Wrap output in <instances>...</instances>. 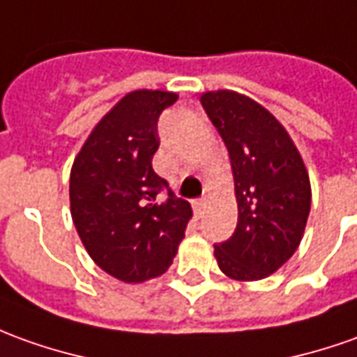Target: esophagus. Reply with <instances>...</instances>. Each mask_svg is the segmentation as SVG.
Segmentation results:
<instances>
[{"label":"esophagus","mask_w":357,"mask_h":357,"mask_svg":"<svg viewBox=\"0 0 357 357\" xmlns=\"http://www.w3.org/2000/svg\"><path fill=\"white\" fill-rule=\"evenodd\" d=\"M204 210H206V200H204V198L196 200V202H194V211H196V215H198V218H202Z\"/></svg>","instance_id":"34e87169"}]
</instances>
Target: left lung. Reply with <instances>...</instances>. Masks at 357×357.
<instances>
[{
    "label": "left lung",
    "mask_w": 357,
    "mask_h": 357,
    "mask_svg": "<svg viewBox=\"0 0 357 357\" xmlns=\"http://www.w3.org/2000/svg\"><path fill=\"white\" fill-rule=\"evenodd\" d=\"M200 102L229 151L239 208L233 235L213 245L218 264L233 280H262L301 243L311 210L309 174L284 126L257 100L215 91Z\"/></svg>",
    "instance_id": "left-lung-1"
}]
</instances>
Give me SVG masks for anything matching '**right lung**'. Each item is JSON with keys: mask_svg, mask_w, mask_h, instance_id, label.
Masks as SVG:
<instances>
[{"mask_svg": "<svg viewBox=\"0 0 357 357\" xmlns=\"http://www.w3.org/2000/svg\"><path fill=\"white\" fill-rule=\"evenodd\" d=\"M176 99L167 91L126 95L95 126L71 167L75 229L97 266L128 284L167 272L192 218L190 204L151 167L157 120Z\"/></svg>", "mask_w": 357, "mask_h": 357, "instance_id": "1", "label": "right lung"}]
</instances>
